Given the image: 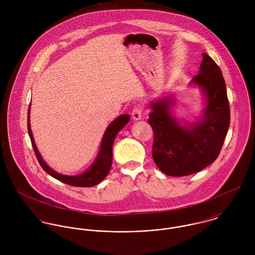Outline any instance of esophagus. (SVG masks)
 <instances>
[{
	"label": "esophagus",
	"mask_w": 255,
	"mask_h": 255,
	"mask_svg": "<svg viewBox=\"0 0 255 255\" xmlns=\"http://www.w3.org/2000/svg\"><path fill=\"white\" fill-rule=\"evenodd\" d=\"M131 115H132V118L134 121H139L142 117V108L139 106L135 107L134 109L132 110Z\"/></svg>",
	"instance_id": "esophagus-1"
}]
</instances>
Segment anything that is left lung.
<instances>
[{
	"mask_svg": "<svg viewBox=\"0 0 255 255\" xmlns=\"http://www.w3.org/2000/svg\"><path fill=\"white\" fill-rule=\"evenodd\" d=\"M202 57L198 74L190 81L200 88L205 102L198 121L182 126L171 112L173 97L150 103L148 123L154 131L152 156L167 176H188L212 164L229 129L230 105L223 74L207 54L203 53Z\"/></svg>",
	"mask_w": 255,
	"mask_h": 255,
	"instance_id": "obj_1",
	"label": "left lung"
}]
</instances>
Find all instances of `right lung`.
<instances>
[{"mask_svg":"<svg viewBox=\"0 0 255 255\" xmlns=\"http://www.w3.org/2000/svg\"><path fill=\"white\" fill-rule=\"evenodd\" d=\"M29 113H30V105L28 108V116H27V129H28V133H29V137H30V140L32 143V147H33L35 155H36L37 160H38L40 166L42 167V169L47 174H49L50 176H52L53 178L57 179L60 182H65V183L73 185V186H81V187H90V186L96 185L99 182H102L107 177V175L110 172V169H111V166H112V161H113L112 149H113L115 138H116L118 132L122 128H124L126 127V125L130 120L129 115H127V114L121 115L117 119H115L110 124L104 132V135H103V138L101 141V145H100V150L97 154L96 159L91 164V166L85 172L81 173L80 175L67 176V175H63V174H60V173H57L56 171H54L52 168H50L45 163V161L41 157V154L39 153L35 141H34L32 130L30 128Z\"/></svg>","mask_w":255,"mask_h":255,"instance_id":"right-lung-1","label":"right lung"}]
</instances>
